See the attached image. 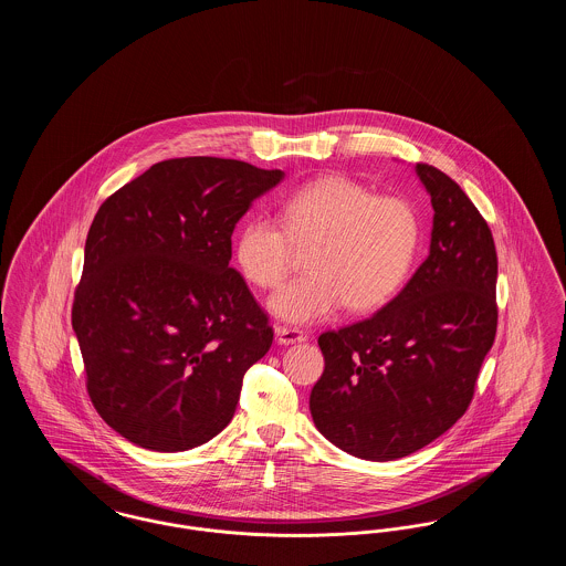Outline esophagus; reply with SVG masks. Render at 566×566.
Listing matches in <instances>:
<instances>
[{"mask_svg":"<svg viewBox=\"0 0 566 566\" xmlns=\"http://www.w3.org/2000/svg\"><path fill=\"white\" fill-rule=\"evenodd\" d=\"M275 339H277V344H282V346H291V344L305 342L307 337H305V333L298 331V328H291V326L277 324V326H275Z\"/></svg>","mask_w":566,"mask_h":566,"instance_id":"1","label":"esophagus"}]
</instances>
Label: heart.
I'll use <instances>...</instances> for the list:
<instances>
[{"instance_id":"b5f03b06","label":"heart","mask_w":566,"mask_h":566,"mask_svg":"<svg viewBox=\"0 0 566 566\" xmlns=\"http://www.w3.org/2000/svg\"><path fill=\"white\" fill-rule=\"evenodd\" d=\"M295 245H312L307 275L271 298V312L293 324L326 321L344 305L371 312L399 293L420 248V216L395 195H374L348 176L301 185L282 203V224L252 218L235 238V259L259 289H277Z\"/></svg>"}]
</instances>
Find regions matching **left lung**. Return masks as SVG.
Returning a JSON list of instances; mask_svg holds the SVG:
<instances>
[{
    "label": "left lung",
    "instance_id": "obj_1",
    "mask_svg": "<svg viewBox=\"0 0 566 566\" xmlns=\"http://www.w3.org/2000/svg\"><path fill=\"white\" fill-rule=\"evenodd\" d=\"M431 195V248L403 291L367 321L318 337L316 429L365 460L409 457L452 429L496 335V248L457 182L418 163Z\"/></svg>",
    "mask_w": 566,
    "mask_h": 566
}]
</instances>
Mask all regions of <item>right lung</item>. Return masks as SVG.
Instances as JSON below:
<instances>
[{
	"mask_svg": "<svg viewBox=\"0 0 566 566\" xmlns=\"http://www.w3.org/2000/svg\"><path fill=\"white\" fill-rule=\"evenodd\" d=\"M284 171L216 157L157 163L102 203L72 307L86 390L118 434L185 452L222 431L273 342L231 235Z\"/></svg>",
	"mask_w": 566,
	"mask_h": 566,
	"instance_id": "right-lung-1",
	"label": "right lung"
}]
</instances>
